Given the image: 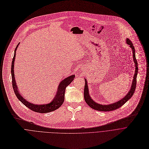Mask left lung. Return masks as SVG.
<instances>
[{
    "label": "left lung",
    "instance_id": "obj_1",
    "mask_svg": "<svg viewBox=\"0 0 149 149\" xmlns=\"http://www.w3.org/2000/svg\"><path fill=\"white\" fill-rule=\"evenodd\" d=\"M126 44L129 47H130V48L132 50L133 58V61L134 63V67H135L134 74L133 76L132 84L131 85V87L130 88L129 91L127 93V94L123 98H121V100H120L117 102H115L112 104H101L95 102L93 100V98H91L89 93V88H88L87 80L84 78L85 81H86L85 82V87H84V100L86 101V103L93 109L98 110V111H110L116 110L120 108V107H121V106L124 105L127 101L130 100L133 96V95L134 94V93L136 88V82H137L136 79H137V75L138 73V65H137L138 63L136 58L135 49L133 45V43L129 39H126Z\"/></svg>",
    "mask_w": 149,
    "mask_h": 149
}]
</instances>
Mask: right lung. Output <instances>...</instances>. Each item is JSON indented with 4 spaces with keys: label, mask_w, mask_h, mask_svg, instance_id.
<instances>
[{
    "label": "right lung",
    "mask_w": 149,
    "mask_h": 149,
    "mask_svg": "<svg viewBox=\"0 0 149 149\" xmlns=\"http://www.w3.org/2000/svg\"><path fill=\"white\" fill-rule=\"evenodd\" d=\"M19 44L20 43L18 44V45L16 46L15 49L14 56L12 59V67H11L12 87L16 96L19 99V100L22 104H24L26 107H28L29 109H31L33 111L39 113H49V112L56 110V109H58L61 107L62 104H63V101H64L65 88L68 85L71 84V82H72V81L75 78V75H70L61 81V82L59 83L58 86L56 95H55V97L50 102L47 104H36L30 102L29 101H27L25 98H24V97L21 95L19 93V90H17V87L16 86V81L15 79V74H14L15 59L16 56V52Z\"/></svg>",
    "instance_id": "obj_1"
}]
</instances>
